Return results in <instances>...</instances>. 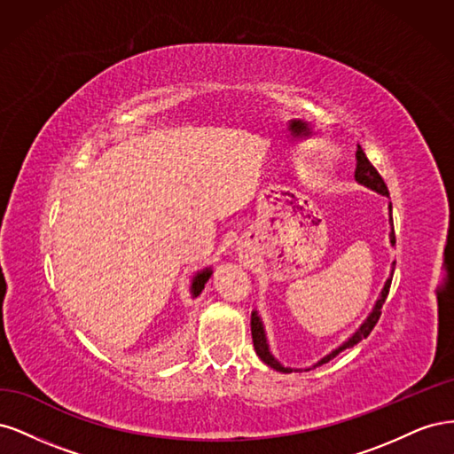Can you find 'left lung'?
I'll return each mask as SVG.
<instances>
[{
  "label": "left lung",
  "instance_id": "obj_1",
  "mask_svg": "<svg viewBox=\"0 0 454 454\" xmlns=\"http://www.w3.org/2000/svg\"><path fill=\"white\" fill-rule=\"evenodd\" d=\"M354 177H356V180H358L362 185H367L369 189H375L377 193H380V195H384V197H390V193H388V187H387V184H384L382 176L377 172V168L373 167V164L369 162L367 155L364 153V149H362L360 145H358V151H356V172H354ZM390 214H392V204H390ZM390 242H392V244H395V235H394V232L390 235ZM394 267H395V263H394ZM390 284H392V277L387 280V284H384L382 292H380V297H379V301H377V305H375L373 312H371V314L367 316V320L362 324V327L358 329V332H356V333H354V335L345 342V345H340L337 350H333L332 354H327L325 358H322V360L318 362V365L327 364L329 360L335 358V356H337L339 352H342L345 348L354 347L356 342H360L362 339H365L371 332H373V327L377 325V322H379V318H380V310H382L384 301H387V297H388ZM250 324H252L254 348H255V352H257L259 358L263 360L267 365H270L272 369L280 371V373H292V369H290V367H284V365H280L277 360L272 358V354L269 352L267 339H265L263 324H261L259 316H257L255 312H252V322H250Z\"/></svg>",
  "mask_w": 454,
  "mask_h": 454
}]
</instances>
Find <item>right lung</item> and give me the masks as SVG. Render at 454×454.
Segmentation results:
<instances>
[{"instance_id":"add662e5","label":"right lung","mask_w":454,"mask_h":454,"mask_svg":"<svg viewBox=\"0 0 454 454\" xmlns=\"http://www.w3.org/2000/svg\"><path fill=\"white\" fill-rule=\"evenodd\" d=\"M210 274H212V270H210V269H204L202 272H199L197 277L193 278V286H191V292H193V295H195V297L204 290V284L208 282Z\"/></svg>"}]
</instances>
